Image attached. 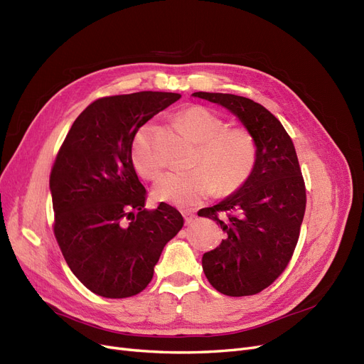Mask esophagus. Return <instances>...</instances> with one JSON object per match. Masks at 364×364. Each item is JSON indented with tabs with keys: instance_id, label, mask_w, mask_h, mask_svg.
Wrapping results in <instances>:
<instances>
[{
	"instance_id": "esophagus-1",
	"label": "esophagus",
	"mask_w": 364,
	"mask_h": 364,
	"mask_svg": "<svg viewBox=\"0 0 364 364\" xmlns=\"http://www.w3.org/2000/svg\"><path fill=\"white\" fill-rule=\"evenodd\" d=\"M182 215H183L185 224H191V223L196 220V214H194L193 210H183Z\"/></svg>"
}]
</instances>
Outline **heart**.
Here are the masks:
<instances>
[{
    "mask_svg": "<svg viewBox=\"0 0 364 364\" xmlns=\"http://www.w3.org/2000/svg\"><path fill=\"white\" fill-rule=\"evenodd\" d=\"M179 123L196 141L198 149L194 168L166 173L154 186V197L179 208H191L212 196L236 191L252 174L256 164V143L247 129L228 127L221 116L202 105L182 109ZM135 170L146 179H156L162 170L161 161L150 143V129L141 128L131 146Z\"/></svg>",
    "mask_w": 364,
    "mask_h": 364,
    "instance_id": "b5f03b06",
    "label": "heart"
}]
</instances>
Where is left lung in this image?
Wrapping results in <instances>:
<instances>
[{
	"label": "left lung",
	"mask_w": 364,
	"mask_h": 364,
	"mask_svg": "<svg viewBox=\"0 0 364 364\" xmlns=\"http://www.w3.org/2000/svg\"><path fill=\"white\" fill-rule=\"evenodd\" d=\"M193 96L228 108L256 143V164L248 179L200 214L225 232V240L202 257L209 283L229 296L255 295L284 271L298 242L306 186L295 147L280 120L252 99L208 92Z\"/></svg>",
	"instance_id": "left-lung-1"
}]
</instances>
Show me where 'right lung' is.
Masks as SVG:
<instances>
[{
  "label": "right lung",
  "instance_id": "add662e5",
  "mask_svg": "<svg viewBox=\"0 0 364 364\" xmlns=\"http://www.w3.org/2000/svg\"><path fill=\"white\" fill-rule=\"evenodd\" d=\"M181 97L139 92L101 97L73 122L49 178L54 233L70 271L105 298L140 294L166 244L182 229L167 203L147 210L132 140L143 124Z\"/></svg>",
  "mask_w": 364,
  "mask_h": 364
}]
</instances>
